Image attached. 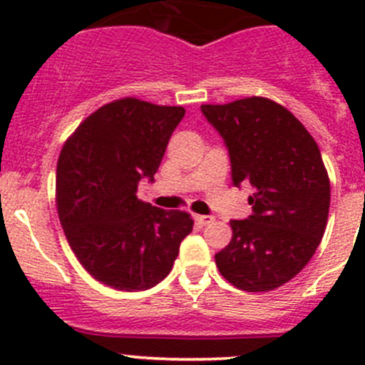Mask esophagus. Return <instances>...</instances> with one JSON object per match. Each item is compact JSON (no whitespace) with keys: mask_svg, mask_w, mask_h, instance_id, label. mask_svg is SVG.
<instances>
[{"mask_svg":"<svg viewBox=\"0 0 365 365\" xmlns=\"http://www.w3.org/2000/svg\"><path fill=\"white\" fill-rule=\"evenodd\" d=\"M194 220H196L200 226H206V224L213 222V217L212 215H194Z\"/></svg>","mask_w":365,"mask_h":365,"instance_id":"34e87169","label":"esophagus"}]
</instances>
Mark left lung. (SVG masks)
<instances>
[{
    "instance_id": "obj_1",
    "label": "left lung",
    "mask_w": 365,
    "mask_h": 365,
    "mask_svg": "<svg viewBox=\"0 0 365 365\" xmlns=\"http://www.w3.org/2000/svg\"><path fill=\"white\" fill-rule=\"evenodd\" d=\"M224 138L235 185L249 182L252 215L231 220V242L215 254L220 275L238 289L279 288L309 263L327 227L330 178L307 128L267 97L203 104Z\"/></svg>"
}]
</instances>
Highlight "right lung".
Returning <instances> with one entry per match:
<instances>
[{
	"mask_svg": "<svg viewBox=\"0 0 365 365\" xmlns=\"http://www.w3.org/2000/svg\"><path fill=\"white\" fill-rule=\"evenodd\" d=\"M182 106L123 97L81 121L65 141L56 169V206L84 270L120 292H143L171 272L192 231L190 213L162 210L135 196L153 180Z\"/></svg>",
	"mask_w": 365,
	"mask_h": 365,
	"instance_id": "right-lung-1",
	"label": "right lung"
}]
</instances>
